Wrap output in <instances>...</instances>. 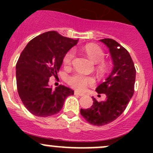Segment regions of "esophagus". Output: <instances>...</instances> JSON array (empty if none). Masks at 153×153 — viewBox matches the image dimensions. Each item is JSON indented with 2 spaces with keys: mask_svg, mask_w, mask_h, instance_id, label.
I'll list each match as a JSON object with an SVG mask.
<instances>
[{
  "mask_svg": "<svg viewBox=\"0 0 153 153\" xmlns=\"http://www.w3.org/2000/svg\"><path fill=\"white\" fill-rule=\"evenodd\" d=\"M75 95H79V96H84V94H83V93H81V92H77V91H75Z\"/></svg>",
  "mask_w": 153,
  "mask_h": 153,
  "instance_id": "34e87169",
  "label": "esophagus"
}]
</instances>
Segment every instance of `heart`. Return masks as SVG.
<instances>
[{
  "label": "heart",
  "instance_id": "b5f03b06",
  "mask_svg": "<svg viewBox=\"0 0 153 153\" xmlns=\"http://www.w3.org/2000/svg\"><path fill=\"white\" fill-rule=\"evenodd\" d=\"M84 51L89 58L95 63H99L98 69L103 70L105 69L106 64L104 62L103 59L104 58V52L101 47L94 44H88L84 47ZM75 52L74 49H71L64 56L63 63L65 66H69L72 64L74 58H75ZM95 81L92 78L81 75V74H74L68 78V83L71 86L78 89V90H84L89 85L94 84Z\"/></svg>",
  "mask_w": 153,
  "mask_h": 153
}]
</instances>
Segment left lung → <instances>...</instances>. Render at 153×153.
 <instances>
[{
  "label": "left lung",
  "mask_w": 153,
  "mask_h": 153,
  "mask_svg": "<svg viewBox=\"0 0 153 153\" xmlns=\"http://www.w3.org/2000/svg\"><path fill=\"white\" fill-rule=\"evenodd\" d=\"M100 41L109 48L113 63L111 73L95 89L98 94H105L106 99L98 101L92 97V106L81 109V115L86 121L95 126L109 124L124 112L134 94L136 75L132 58L124 47L111 38Z\"/></svg>",
  "instance_id": "8db88e82"
}]
</instances>
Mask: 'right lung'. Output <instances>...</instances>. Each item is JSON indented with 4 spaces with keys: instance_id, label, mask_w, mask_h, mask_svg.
<instances>
[{
    "instance_id": "right-lung-1",
    "label": "right lung",
    "mask_w": 153,
    "mask_h": 153,
    "mask_svg": "<svg viewBox=\"0 0 153 153\" xmlns=\"http://www.w3.org/2000/svg\"><path fill=\"white\" fill-rule=\"evenodd\" d=\"M78 41L49 31L31 40L22 51L16 64L17 89L32 114L38 117L55 115L66 98L74 95L72 89L64 85L52 89L49 81L50 77L58 76L64 56Z\"/></svg>"
}]
</instances>
